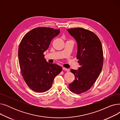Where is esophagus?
Masks as SVG:
<instances>
[{
	"mask_svg": "<svg viewBox=\"0 0 120 120\" xmlns=\"http://www.w3.org/2000/svg\"><path fill=\"white\" fill-rule=\"evenodd\" d=\"M62 69H63V70L65 71H69V70H68V68H64V67L63 68H62Z\"/></svg>",
	"mask_w": 120,
	"mask_h": 120,
	"instance_id": "obj_1",
	"label": "esophagus"
}]
</instances>
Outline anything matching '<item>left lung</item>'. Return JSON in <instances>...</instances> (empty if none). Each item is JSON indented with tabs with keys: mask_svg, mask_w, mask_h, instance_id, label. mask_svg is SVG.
<instances>
[{
	"mask_svg": "<svg viewBox=\"0 0 120 120\" xmlns=\"http://www.w3.org/2000/svg\"><path fill=\"white\" fill-rule=\"evenodd\" d=\"M67 30L77 43V59L80 65L78 71L71 70L75 76L68 88L76 94L90 90L102 71L103 51L101 42L92 31L82 28H71Z\"/></svg>",
	"mask_w": 120,
	"mask_h": 120,
	"instance_id": "left-lung-1",
	"label": "left lung"
}]
</instances>
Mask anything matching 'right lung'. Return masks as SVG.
<instances>
[{"instance_id":"right-lung-1","label":"right lung","mask_w":120,"mask_h":120,"mask_svg":"<svg viewBox=\"0 0 120 120\" xmlns=\"http://www.w3.org/2000/svg\"><path fill=\"white\" fill-rule=\"evenodd\" d=\"M60 33V29L38 27L30 30L23 37L18 48V60L23 79L31 90L42 93L52 87L56 76L62 68L49 64L43 53L50 42Z\"/></svg>"}]
</instances>
